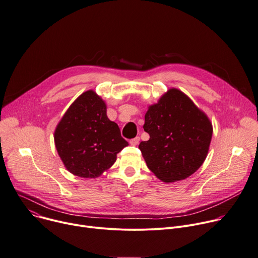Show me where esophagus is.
Masks as SVG:
<instances>
[{
	"instance_id": "obj_1",
	"label": "esophagus",
	"mask_w": 258,
	"mask_h": 258,
	"mask_svg": "<svg viewBox=\"0 0 258 258\" xmlns=\"http://www.w3.org/2000/svg\"><path fill=\"white\" fill-rule=\"evenodd\" d=\"M139 142H140V137H136V138H134V139L131 140L130 144L133 145V146H137V145L139 144Z\"/></svg>"
}]
</instances>
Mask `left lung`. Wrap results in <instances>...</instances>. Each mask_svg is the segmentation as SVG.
<instances>
[{
  "mask_svg": "<svg viewBox=\"0 0 258 258\" xmlns=\"http://www.w3.org/2000/svg\"><path fill=\"white\" fill-rule=\"evenodd\" d=\"M143 128L150 138L139 148L149 170L166 183L184 180L200 169L213 134L206 113L177 88L148 107Z\"/></svg>",
  "mask_w": 258,
  "mask_h": 258,
  "instance_id": "8db88e82",
  "label": "left lung"
}]
</instances>
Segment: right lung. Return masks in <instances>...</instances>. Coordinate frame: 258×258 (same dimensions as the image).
Returning <instances> with one entry per match:
<instances>
[{"label": "right lung", "mask_w": 258, "mask_h": 258, "mask_svg": "<svg viewBox=\"0 0 258 258\" xmlns=\"http://www.w3.org/2000/svg\"><path fill=\"white\" fill-rule=\"evenodd\" d=\"M54 144L66 169L81 178L100 177L128 145L108 118L105 101L91 89L68 108L54 131Z\"/></svg>", "instance_id": "obj_1"}]
</instances>
